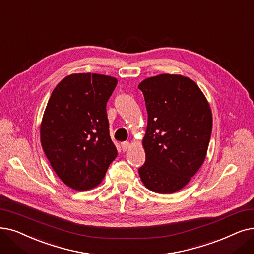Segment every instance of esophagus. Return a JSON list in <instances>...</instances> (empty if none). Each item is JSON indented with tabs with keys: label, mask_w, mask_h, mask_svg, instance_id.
Segmentation results:
<instances>
[{
	"label": "esophagus",
	"mask_w": 254,
	"mask_h": 254,
	"mask_svg": "<svg viewBox=\"0 0 254 254\" xmlns=\"http://www.w3.org/2000/svg\"><path fill=\"white\" fill-rule=\"evenodd\" d=\"M120 145H121V148H123L124 151H127L130 147V143L128 141H125V142L121 143Z\"/></svg>",
	"instance_id": "34e87169"
}]
</instances>
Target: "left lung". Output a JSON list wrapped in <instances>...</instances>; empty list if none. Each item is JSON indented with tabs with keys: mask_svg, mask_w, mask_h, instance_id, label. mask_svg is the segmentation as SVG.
Returning a JSON list of instances; mask_svg holds the SVG:
<instances>
[{
	"mask_svg": "<svg viewBox=\"0 0 254 254\" xmlns=\"http://www.w3.org/2000/svg\"><path fill=\"white\" fill-rule=\"evenodd\" d=\"M138 88L148 115L141 181L156 193H175L203 164L213 127L211 108L197 84L181 74L151 76Z\"/></svg>",
	"mask_w": 254,
	"mask_h": 254,
	"instance_id": "left-lung-1",
	"label": "left lung"
}]
</instances>
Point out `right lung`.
Listing matches in <instances>:
<instances>
[{
    "label": "right lung",
    "instance_id": "1",
    "mask_svg": "<svg viewBox=\"0 0 254 254\" xmlns=\"http://www.w3.org/2000/svg\"><path fill=\"white\" fill-rule=\"evenodd\" d=\"M113 76L72 73L56 86L40 125V141L51 166L69 188L86 191L105 178L117 149L109 134L107 102Z\"/></svg>",
    "mask_w": 254,
    "mask_h": 254
}]
</instances>
